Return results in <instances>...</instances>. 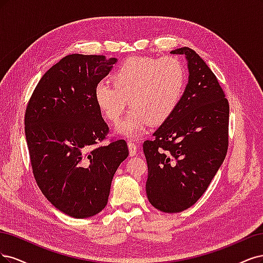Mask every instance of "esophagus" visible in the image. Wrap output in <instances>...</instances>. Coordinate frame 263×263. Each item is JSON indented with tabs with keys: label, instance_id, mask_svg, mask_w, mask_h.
Returning a JSON list of instances; mask_svg holds the SVG:
<instances>
[{
	"label": "esophagus",
	"instance_id": "34e87169",
	"mask_svg": "<svg viewBox=\"0 0 263 263\" xmlns=\"http://www.w3.org/2000/svg\"><path fill=\"white\" fill-rule=\"evenodd\" d=\"M128 147H129V154H130V156L137 155L138 147H137V145H135L133 142H128Z\"/></svg>",
	"mask_w": 263,
	"mask_h": 263
}]
</instances>
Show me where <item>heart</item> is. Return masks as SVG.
Masks as SVG:
<instances>
[{"mask_svg":"<svg viewBox=\"0 0 263 263\" xmlns=\"http://www.w3.org/2000/svg\"><path fill=\"white\" fill-rule=\"evenodd\" d=\"M112 84L95 87V101L109 121L117 122L130 104V111L117 124L118 134L137 138L148 123L162 124L175 112L183 92L185 72L175 58L133 57L114 72Z\"/></svg>","mask_w":263,"mask_h":263,"instance_id":"obj_1","label":"heart"}]
</instances>
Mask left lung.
<instances>
[{"label":"left lung","mask_w":263,"mask_h":263,"mask_svg":"<svg viewBox=\"0 0 263 263\" xmlns=\"http://www.w3.org/2000/svg\"><path fill=\"white\" fill-rule=\"evenodd\" d=\"M172 54L187 59L189 79L168 120L143 144L149 203L165 213H179L205 192L228 147L230 105L214 73L188 47Z\"/></svg>","instance_id":"1"}]
</instances>
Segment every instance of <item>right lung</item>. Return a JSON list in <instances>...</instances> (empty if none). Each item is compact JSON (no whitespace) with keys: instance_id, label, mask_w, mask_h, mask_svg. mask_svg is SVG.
<instances>
[{"instance_id":"right-lung-1","label":"right lung","mask_w":263,"mask_h":263,"mask_svg":"<svg viewBox=\"0 0 263 263\" xmlns=\"http://www.w3.org/2000/svg\"><path fill=\"white\" fill-rule=\"evenodd\" d=\"M115 63L116 58L105 55L64 57L42 76L25 112L38 187L53 206L75 218L104 210L116 171L129 155L124 140L96 147L109 128L95 87Z\"/></svg>"}]
</instances>
